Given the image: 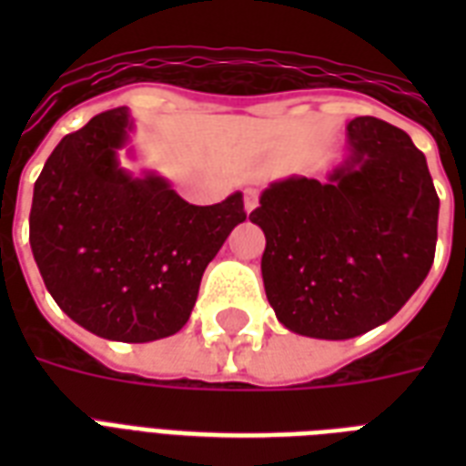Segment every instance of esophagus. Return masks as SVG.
Listing matches in <instances>:
<instances>
[{
  "label": "esophagus",
  "mask_w": 466,
  "mask_h": 466,
  "mask_svg": "<svg viewBox=\"0 0 466 466\" xmlns=\"http://www.w3.org/2000/svg\"><path fill=\"white\" fill-rule=\"evenodd\" d=\"M256 205H258V190H256L254 186H248V188L244 190V210L254 212Z\"/></svg>",
  "instance_id": "obj_1"
}]
</instances>
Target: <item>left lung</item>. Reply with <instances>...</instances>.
Returning <instances> with one entry per match:
<instances>
[{
	"mask_svg": "<svg viewBox=\"0 0 466 466\" xmlns=\"http://www.w3.org/2000/svg\"><path fill=\"white\" fill-rule=\"evenodd\" d=\"M261 276L278 321L324 340L390 321L426 280L441 200L411 137L372 116L346 126V157L326 181L288 176L258 198Z\"/></svg>",
	"mask_w": 466,
	"mask_h": 466,
	"instance_id": "1",
	"label": "left lung"
}]
</instances>
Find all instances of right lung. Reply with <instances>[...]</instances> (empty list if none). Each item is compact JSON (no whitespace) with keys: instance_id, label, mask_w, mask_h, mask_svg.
Wrapping results in <instances>:
<instances>
[{"instance_id":"obj_1","label":"right lung","mask_w":466,"mask_h":466,"mask_svg":"<svg viewBox=\"0 0 466 466\" xmlns=\"http://www.w3.org/2000/svg\"><path fill=\"white\" fill-rule=\"evenodd\" d=\"M130 133L127 108H113L62 137L33 186L31 251L72 321L149 343L186 326L208 263L247 212L239 190L190 205L157 171L120 167Z\"/></svg>"}]
</instances>
